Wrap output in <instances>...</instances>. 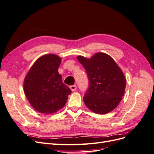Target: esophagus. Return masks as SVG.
<instances>
[{"mask_svg": "<svg viewBox=\"0 0 154 154\" xmlns=\"http://www.w3.org/2000/svg\"><path fill=\"white\" fill-rule=\"evenodd\" d=\"M70 88H71L72 91H76V89L77 88V87L75 85H71V86H70Z\"/></svg>", "mask_w": 154, "mask_h": 154, "instance_id": "1", "label": "esophagus"}]
</instances>
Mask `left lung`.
<instances>
[{"mask_svg": "<svg viewBox=\"0 0 154 154\" xmlns=\"http://www.w3.org/2000/svg\"><path fill=\"white\" fill-rule=\"evenodd\" d=\"M85 68L88 87L83 97L85 105L94 112L104 114L113 110L124 95L126 80L121 69L109 55L99 53L87 59L79 56Z\"/></svg>", "mask_w": 154, "mask_h": 154, "instance_id": "8db88e82", "label": "left lung"}]
</instances>
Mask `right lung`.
Here are the masks:
<instances>
[{"instance_id":"add662e5","label":"right lung","mask_w":154,"mask_h":154,"mask_svg":"<svg viewBox=\"0 0 154 154\" xmlns=\"http://www.w3.org/2000/svg\"><path fill=\"white\" fill-rule=\"evenodd\" d=\"M61 58L45 54L36 60L24 80L26 96L36 110L52 114L66 105L71 90L62 82L58 72Z\"/></svg>"}]
</instances>
